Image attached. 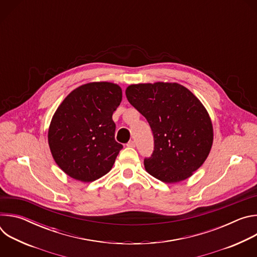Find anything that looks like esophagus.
Returning <instances> with one entry per match:
<instances>
[{
	"label": "esophagus",
	"instance_id": "1",
	"mask_svg": "<svg viewBox=\"0 0 257 257\" xmlns=\"http://www.w3.org/2000/svg\"><path fill=\"white\" fill-rule=\"evenodd\" d=\"M127 146H128V148H135V141H133V140L129 141L127 143Z\"/></svg>",
	"mask_w": 257,
	"mask_h": 257
}]
</instances>
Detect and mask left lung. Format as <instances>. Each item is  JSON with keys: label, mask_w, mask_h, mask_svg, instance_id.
Here are the masks:
<instances>
[{"label": "left lung", "mask_w": 257, "mask_h": 257, "mask_svg": "<svg viewBox=\"0 0 257 257\" xmlns=\"http://www.w3.org/2000/svg\"><path fill=\"white\" fill-rule=\"evenodd\" d=\"M126 97L148 120L155 138V151L144 168L165 183L191 177L207 159L213 128L202 102L177 82L131 84Z\"/></svg>", "instance_id": "8db88e82"}]
</instances>
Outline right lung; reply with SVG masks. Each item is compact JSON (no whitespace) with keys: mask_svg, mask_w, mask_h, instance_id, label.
<instances>
[{"mask_svg":"<svg viewBox=\"0 0 257 257\" xmlns=\"http://www.w3.org/2000/svg\"><path fill=\"white\" fill-rule=\"evenodd\" d=\"M121 100L120 85L97 81L78 86L60 103L48 142L54 161L66 175L88 183L112 170L123 149L115 140L112 119Z\"/></svg>","mask_w":257,"mask_h":257,"instance_id":"obj_1","label":"right lung"}]
</instances>
